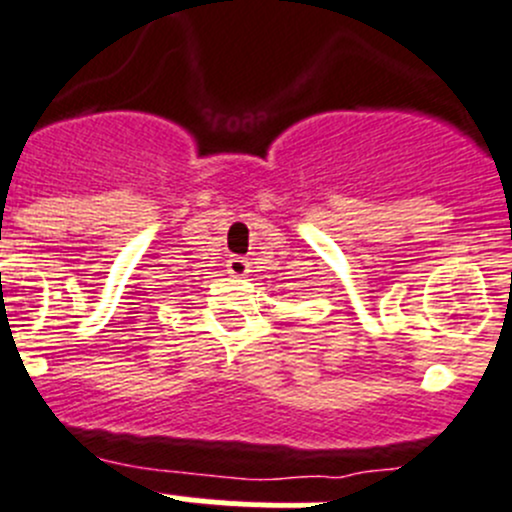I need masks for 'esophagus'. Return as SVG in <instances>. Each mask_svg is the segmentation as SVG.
<instances>
[{"mask_svg":"<svg viewBox=\"0 0 512 512\" xmlns=\"http://www.w3.org/2000/svg\"><path fill=\"white\" fill-rule=\"evenodd\" d=\"M226 271H229L231 276H236V278H244L246 273L251 271V263L246 261L244 256H231L229 261H226Z\"/></svg>","mask_w":512,"mask_h":512,"instance_id":"1","label":"esophagus"}]
</instances>
